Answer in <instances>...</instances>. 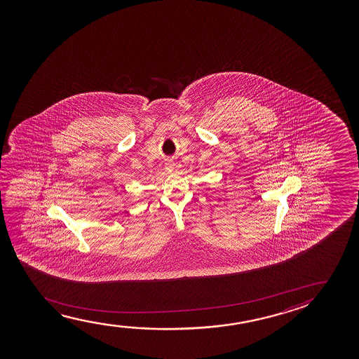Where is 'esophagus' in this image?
<instances>
[{"label": "esophagus", "mask_w": 359, "mask_h": 359, "mask_svg": "<svg viewBox=\"0 0 359 359\" xmlns=\"http://www.w3.org/2000/svg\"><path fill=\"white\" fill-rule=\"evenodd\" d=\"M174 165H175V164L172 162V159H168V162L165 163V168H167L169 172H172V170H174Z\"/></svg>", "instance_id": "34e87169"}]
</instances>
